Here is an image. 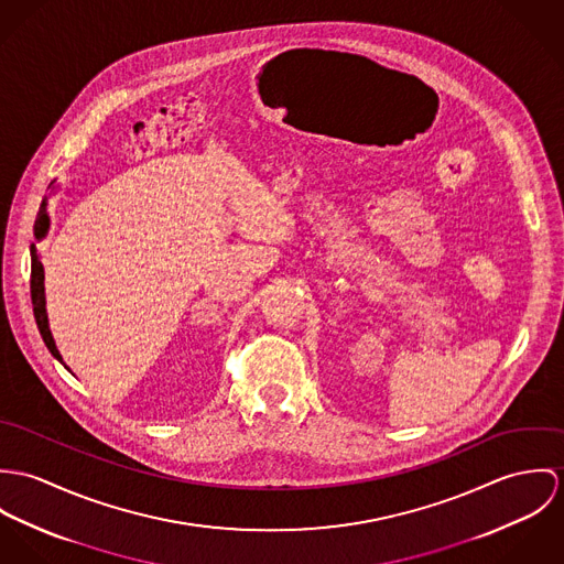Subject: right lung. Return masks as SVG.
<instances>
[{
  "mask_svg": "<svg viewBox=\"0 0 564 564\" xmlns=\"http://www.w3.org/2000/svg\"><path fill=\"white\" fill-rule=\"evenodd\" d=\"M47 231H50V214H47V196H45L43 203H41L36 223H34V238H36V242H41V240L47 236ZM30 254H32L30 292H32V305H34L36 326H39L41 337H43L45 346L50 348V352L64 366L63 355H61V350L56 348V341H54V335H52V328H50V319H47V310H45V268H43V261H41V254H39L36 245L30 247ZM64 368H66V366H64ZM66 370H68V368H66Z\"/></svg>",
  "mask_w": 564,
  "mask_h": 564,
  "instance_id": "1",
  "label": "right lung"
}]
</instances>
